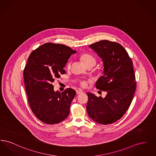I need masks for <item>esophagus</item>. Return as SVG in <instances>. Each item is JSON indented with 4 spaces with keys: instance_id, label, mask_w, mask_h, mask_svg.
Returning <instances> with one entry per match:
<instances>
[{
    "instance_id": "1",
    "label": "esophagus",
    "mask_w": 156,
    "mask_h": 156,
    "mask_svg": "<svg viewBox=\"0 0 156 156\" xmlns=\"http://www.w3.org/2000/svg\"><path fill=\"white\" fill-rule=\"evenodd\" d=\"M82 92V90H80V89H78V90H76V94H81Z\"/></svg>"
}]
</instances>
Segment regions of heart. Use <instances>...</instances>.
<instances>
[{"label":"heart","instance_id":"obj_1","mask_svg":"<svg viewBox=\"0 0 156 156\" xmlns=\"http://www.w3.org/2000/svg\"><path fill=\"white\" fill-rule=\"evenodd\" d=\"M81 59L83 61V62L88 67L91 66L94 67L97 63V59L94 56L89 53H83L82 54L81 57ZM71 66V62H69L67 64V68H70ZM80 85L82 87H85L87 86V82L84 81L80 82Z\"/></svg>","mask_w":156,"mask_h":156}]
</instances>
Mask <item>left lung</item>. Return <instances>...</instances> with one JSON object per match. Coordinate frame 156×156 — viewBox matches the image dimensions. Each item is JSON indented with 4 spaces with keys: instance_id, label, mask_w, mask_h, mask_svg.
Segmentation results:
<instances>
[{
    "instance_id": "left-lung-1",
    "label": "left lung",
    "mask_w": 156,
    "mask_h": 156,
    "mask_svg": "<svg viewBox=\"0 0 156 156\" xmlns=\"http://www.w3.org/2000/svg\"><path fill=\"white\" fill-rule=\"evenodd\" d=\"M89 47L104 62V75L97 81L96 88L107 94L103 98L88 92L87 111L97 123L112 124L123 116L132 101L136 88L133 62L118 43L105 40Z\"/></svg>"
}]
</instances>
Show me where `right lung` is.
Segmentation results:
<instances>
[{"label": "right lung", "instance_id": "obj_1", "mask_svg": "<svg viewBox=\"0 0 156 156\" xmlns=\"http://www.w3.org/2000/svg\"><path fill=\"white\" fill-rule=\"evenodd\" d=\"M64 44L47 43L30 54L23 75L28 102L34 115L43 123L57 124L67 118L76 92L67 88L55 92L52 82L66 73L64 68L76 53Z\"/></svg>", "mask_w": 156, "mask_h": 156}]
</instances>
